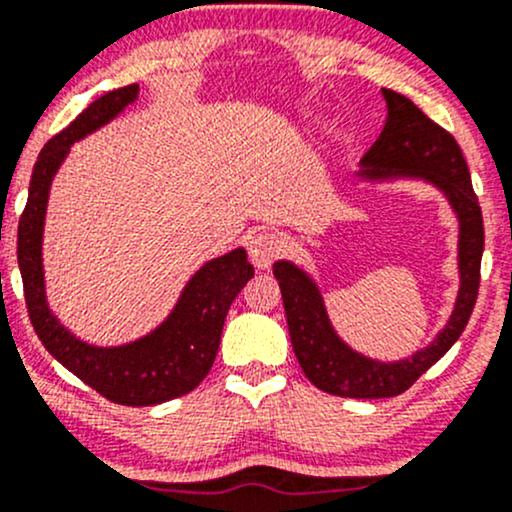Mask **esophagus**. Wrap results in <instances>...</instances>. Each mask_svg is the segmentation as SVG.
Listing matches in <instances>:
<instances>
[{
    "instance_id": "obj_1",
    "label": "esophagus",
    "mask_w": 512,
    "mask_h": 512,
    "mask_svg": "<svg viewBox=\"0 0 512 512\" xmlns=\"http://www.w3.org/2000/svg\"><path fill=\"white\" fill-rule=\"evenodd\" d=\"M283 251V239L273 232H258L249 241V256L256 268H268Z\"/></svg>"
}]
</instances>
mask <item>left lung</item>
<instances>
[{"instance_id": "left-lung-1", "label": "left lung", "mask_w": 512, "mask_h": 512, "mask_svg": "<svg viewBox=\"0 0 512 512\" xmlns=\"http://www.w3.org/2000/svg\"><path fill=\"white\" fill-rule=\"evenodd\" d=\"M386 126L361 158V178H422L447 195L459 219V295L437 339L410 359L376 361L346 346L329 322L315 280L290 261H278L273 276L283 295L293 351L310 383L342 398H393L405 393L427 368L437 364L464 332L481 283L483 217L471 188L469 166L449 131L434 124L408 97L383 87Z\"/></svg>"}]
</instances>
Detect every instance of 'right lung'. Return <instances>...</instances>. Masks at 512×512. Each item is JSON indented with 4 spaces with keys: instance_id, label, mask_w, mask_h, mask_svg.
Instances as JSON below:
<instances>
[{
    "instance_id": "obj_1",
    "label": "right lung",
    "mask_w": 512,
    "mask_h": 512,
    "mask_svg": "<svg viewBox=\"0 0 512 512\" xmlns=\"http://www.w3.org/2000/svg\"><path fill=\"white\" fill-rule=\"evenodd\" d=\"M136 97H139V85L107 92L43 146L31 175L29 200L19 219L16 258L24 280L26 310L43 346L70 373H75L82 383L95 388L107 400L144 408V405L180 398L200 386L217 356L224 317L241 288L254 276V266L246 261L244 249H234L207 261L185 285L168 320L146 337L124 346H92L80 342L48 310L41 239L53 175L75 141L85 139L87 134L117 117Z\"/></svg>"
}]
</instances>
